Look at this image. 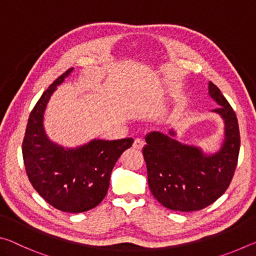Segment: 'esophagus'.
Wrapping results in <instances>:
<instances>
[{"instance_id":"obj_1","label":"esophagus","mask_w":256,"mask_h":256,"mask_svg":"<svg viewBox=\"0 0 256 256\" xmlns=\"http://www.w3.org/2000/svg\"><path fill=\"white\" fill-rule=\"evenodd\" d=\"M144 142L141 140V138H136L134 140V144H133V148L136 150H141L142 148H144Z\"/></svg>"}]
</instances>
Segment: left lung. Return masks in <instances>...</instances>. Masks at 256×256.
<instances>
[{
	"mask_svg": "<svg viewBox=\"0 0 256 256\" xmlns=\"http://www.w3.org/2000/svg\"><path fill=\"white\" fill-rule=\"evenodd\" d=\"M210 98L219 107L211 112L224 122V138L219 149L204 151L201 146L177 140L170 128L146 136L144 157L152 196L167 209L190 212L204 209L226 192L235 172L240 136L235 112L219 88L208 84Z\"/></svg>",
	"mask_w": 256,
	"mask_h": 256,
	"instance_id": "left-lung-1",
	"label": "left lung"
}]
</instances>
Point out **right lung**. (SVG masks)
<instances>
[{"mask_svg":"<svg viewBox=\"0 0 256 256\" xmlns=\"http://www.w3.org/2000/svg\"><path fill=\"white\" fill-rule=\"evenodd\" d=\"M73 70L68 68L56 79L34 107L22 154L28 178L38 194L56 209L79 214L94 209L106 196L112 168L134 140L92 138L74 148L50 140L44 125L47 104Z\"/></svg>","mask_w":256,"mask_h":256,"instance_id":"obj_1","label":"right lung"}]
</instances>
